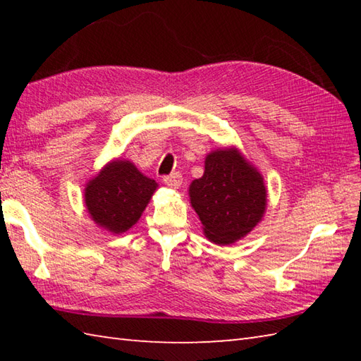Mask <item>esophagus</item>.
Returning a JSON list of instances; mask_svg holds the SVG:
<instances>
[{
  "mask_svg": "<svg viewBox=\"0 0 361 361\" xmlns=\"http://www.w3.org/2000/svg\"><path fill=\"white\" fill-rule=\"evenodd\" d=\"M164 183L167 186H171L173 189H178L181 186V183H183V176H181L180 172H173L171 175L164 176Z\"/></svg>",
  "mask_w": 361,
  "mask_h": 361,
  "instance_id": "esophagus-1",
  "label": "esophagus"
}]
</instances>
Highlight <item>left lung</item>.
<instances>
[{"mask_svg":"<svg viewBox=\"0 0 361 361\" xmlns=\"http://www.w3.org/2000/svg\"><path fill=\"white\" fill-rule=\"evenodd\" d=\"M190 203L204 234L214 243L229 245L247 235L267 206L264 180L235 149L209 153L204 173L189 188Z\"/></svg>","mask_w":361,"mask_h":361,"instance_id":"8db88e82","label":"left lung"}]
</instances>
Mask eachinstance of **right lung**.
<instances>
[{"instance_id": "add662e5", "label": "right lung", "mask_w": 361, "mask_h": 361, "mask_svg": "<svg viewBox=\"0 0 361 361\" xmlns=\"http://www.w3.org/2000/svg\"><path fill=\"white\" fill-rule=\"evenodd\" d=\"M155 189V180L130 161L116 159L88 183L85 204L97 225L119 234L136 224Z\"/></svg>"}]
</instances>
